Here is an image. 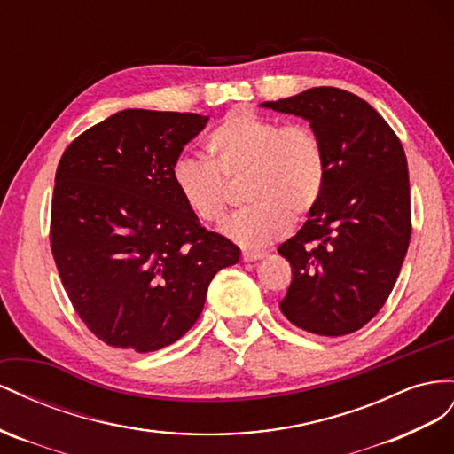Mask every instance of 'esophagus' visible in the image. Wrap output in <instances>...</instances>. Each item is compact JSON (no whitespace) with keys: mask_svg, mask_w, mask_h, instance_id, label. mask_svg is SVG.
<instances>
[{"mask_svg":"<svg viewBox=\"0 0 454 454\" xmlns=\"http://www.w3.org/2000/svg\"><path fill=\"white\" fill-rule=\"evenodd\" d=\"M243 262H254V261H262V258H266L264 253H243Z\"/></svg>","mask_w":454,"mask_h":454,"instance_id":"34e87169","label":"esophagus"}]
</instances>
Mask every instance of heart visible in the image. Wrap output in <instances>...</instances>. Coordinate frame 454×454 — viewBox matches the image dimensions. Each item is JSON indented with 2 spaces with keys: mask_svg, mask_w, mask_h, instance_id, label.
Returning <instances> with one entry per match:
<instances>
[{
  "mask_svg": "<svg viewBox=\"0 0 454 454\" xmlns=\"http://www.w3.org/2000/svg\"><path fill=\"white\" fill-rule=\"evenodd\" d=\"M205 150L209 163L175 161L173 186L193 218L220 226L228 215L230 186L247 180L245 201L253 207L226 226V236L243 249L268 247L289 230L291 220H302L321 200L327 155L309 125H281L234 110L207 137Z\"/></svg>",
  "mask_w": 454,
  "mask_h": 454,
  "instance_id": "1",
  "label": "heart"
}]
</instances>
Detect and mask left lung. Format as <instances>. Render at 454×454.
<instances>
[{"mask_svg":"<svg viewBox=\"0 0 454 454\" xmlns=\"http://www.w3.org/2000/svg\"><path fill=\"white\" fill-rule=\"evenodd\" d=\"M309 121L327 155L319 203L278 247L293 281L279 302L293 325L342 336L369 323L390 296L411 239L403 146L369 102L336 87L262 102Z\"/></svg>","mask_w":454,"mask_h":454,"instance_id":"obj_1","label":"left lung"}]
</instances>
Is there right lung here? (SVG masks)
I'll return each mask as SVG.
<instances>
[{"label":"right lung","instance_id":"add662e5","mask_svg":"<svg viewBox=\"0 0 454 454\" xmlns=\"http://www.w3.org/2000/svg\"><path fill=\"white\" fill-rule=\"evenodd\" d=\"M207 115L123 110L64 150L51 205V251L68 299L98 340L155 352L198 321L238 245L207 231L173 186L180 152Z\"/></svg>","mask_w":454,"mask_h":454}]
</instances>
